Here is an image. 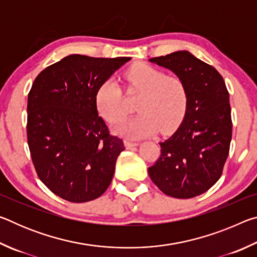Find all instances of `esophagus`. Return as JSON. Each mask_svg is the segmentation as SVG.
Returning <instances> with one entry per match:
<instances>
[{"mask_svg":"<svg viewBox=\"0 0 257 257\" xmlns=\"http://www.w3.org/2000/svg\"><path fill=\"white\" fill-rule=\"evenodd\" d=\"M138 145V143L137 142H132V141H124V146H125V149H133V147H135V146H137Z\"/></svg>","mask_w":257,"mask_h":257,"instance_id":"esophagus-1","label":"esophagus"}]
</instances>
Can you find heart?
Masks as SVG:
<instances>
[{"mask_svg": "<svg viewBox=\"0 0 257 257\" xmlns=\"http://www.w3.org/2000/svg\"><path fill=\"white\" fill-rule=\"evenodd\" d=\"M125 80L130 92L142 93L137 103L141 113L116 125V134L127 138H141L159 130L171 134L179 127L189 103L188 88L180 77L167 76L158 68L136 63L125 72ZM95 106L108 123L119 122L127 114L122 93L113 79H106L98 86Z\"/></svg>", "mask_w": 257, "mask_h": 257, "instance_id": "obj_1", "label": "heart"}]
</instances>
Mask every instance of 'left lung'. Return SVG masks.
<instances>
[{"label": "left lung", "instance_id": "obj_1", "mask_svg": "<svg viewBox=\"0 0 257 257\" xmlns=\"http://www.w3.org/2000/svg\"><path fill=\"white\" fill-rule=\"evenodd\" d=\"M150 61L186 82L189 103L180 127L160 143L161 155L149 175L168 196H198L220 179L229 155L232 121L228 89L215 68L187 51Z\"/></svg>", "mask_w": 257, "mask_h": 257}]
</instances>
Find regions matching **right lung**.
Returning <instances> with one entry per match:
<instances>
[{
	"label": "right lung",
	"mask_w": 257,
	"mask_h": 257,
	"mask_svg": "<svg viewBox=\"0 0 257 257\" xmlns=\"http://www.w3.org/2000/svg\"><path fill=\"white\" fill-rule=\"evenodd\" d=\"M129 60L68 55L34 81L27 104L30 156L41 181L66 201H93L111 184L124 145L98 116L95 93Z\"/></svg>",
	"instance_id": "1"
}]
</instances>
